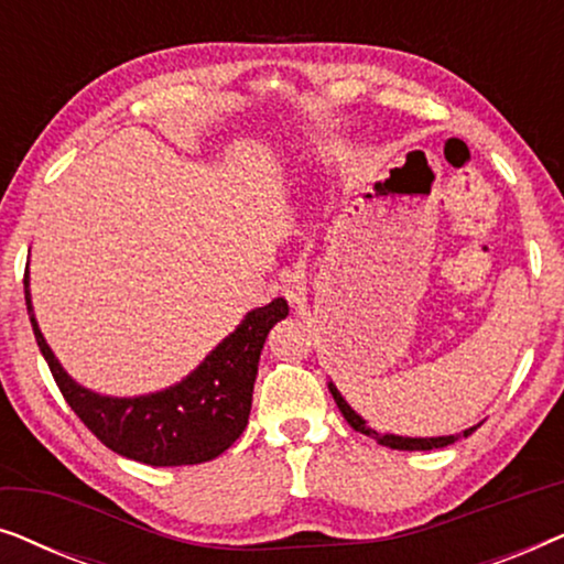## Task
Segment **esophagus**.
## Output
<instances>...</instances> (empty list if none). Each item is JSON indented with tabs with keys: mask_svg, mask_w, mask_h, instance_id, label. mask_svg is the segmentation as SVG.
Listing matches in <instances>:
<instances>
[{
	"mask_svg": "<svg viewBox=\"0 0 564 564\" xmlns=\"http://www.w3.org/2000/svg\"><path fill=\"white\" fill-rule=\"evenodd\" d=\"M305 284L307 276L300 267H288L282 269L280 274V292L284 295V300L292 305H300L305 300Z\"/></svg>",
	"mask_w": 564,
	"mask_h": 564,
	"instance_id": "esophagus-1",
	"label": "esophagus"
}]
</instances>
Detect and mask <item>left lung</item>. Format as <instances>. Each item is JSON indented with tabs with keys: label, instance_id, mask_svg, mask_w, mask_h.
Listing matches in <instances>:
<instances>
[{
	"label": "left lung",
	"instance_id": "8db88e82",
	"mask_svg": "<svg viewBox=\"0 0 564 564\" xmlns=\"http://www.w3.org/2000/svg\"><path fill=\"white\" fill-rule=\"evenodd\" d=\"M330 388V392H334V400H336V405H338V411L344 413V419L349 421V426L354 429V431H361V434H367V436H372V438H377V442L380 444H384V446H390V449H405V452H426V449H442V446H449V444H454L457 442V438H462V436H469L473 434V431L477 429H467L465 434H457V436H438V438H405V436H392V434H377V431H372L367 426L365 421L359 419L357 413L351 411L349 408V403H346V400L338 395V390L334 388V384H328Z\"/></svg>",
	"mask_w": 564,
	"mask_h": 564
}]
</instances>
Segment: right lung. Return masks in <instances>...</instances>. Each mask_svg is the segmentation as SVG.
<instances>
[{
  "mask_svg": "<svg viewBox=\"0 0 564 564\" xmlns=\"http://www.w3.org/2000/svg\"><path fill=\"white\" fill-rule=\"evenodd\" d=\"M25 303L35 341L68 408L107 449L151 467L215 459L243 434L267 334L276 321L288 318V303L276 297L246 315L187 380L143 398H105L84 390L61 369L30 311L28 290Z\"/></svg>",
  "mask_w": 564,
  "mask_h": 564,
  "instance_id": "right-lung-1",
  "label": "right lung"
}]
</instances>
